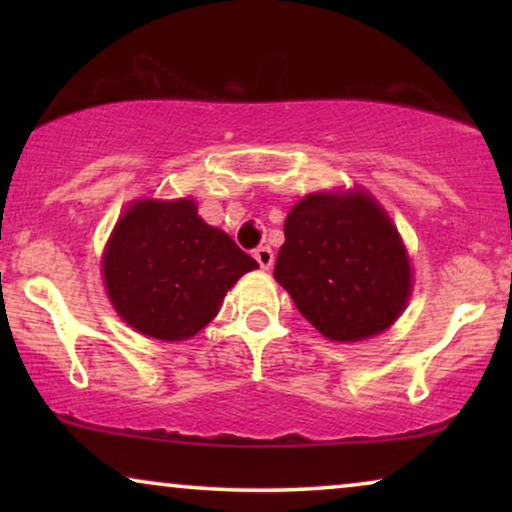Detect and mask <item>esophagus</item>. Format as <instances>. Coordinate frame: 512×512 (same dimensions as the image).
<instances>
[{"label": "esophagus", "instance_id": "1", "mask_svg": "<svg viewBox=\"0 0 512 512\" xmlns=\"http://www.w3.org/2000/svg\"><path fill=\"white\" fill-rule=\"evenodd\" d=\"M254 258H256V263L261 265L263 270H270L272 263H275V254H272L270 247H258V249H254Z\"/></svg>", "mask_w": 512, "mask_h": 512}]
</instances>
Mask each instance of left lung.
Masks as SVG:
<instances>
[{"instance_id":"1","label":"left lung","mask_w":512,"mask_h":512,"mask_svg":"<svg viewBox=\"0 0 512 512\" xmlns=\"http://www.w3.org/2000/svg\"><path fill=\"white\" fill-rule=\"evenodd\" d=\"M284 237L275 279L324 338H373L401 317L410 258L373 195L310 193L286 216Z\"/></svg>"}]
</instances>
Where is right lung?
<instances>
[{
    "mask_svg": "<svg viewBox=\"0 0 512 512\" xmlns=\"http://www.w3.org/2000/svg\"><path fill=\"white\" fill-rule=\"evenodd\" d=\"M258 263L198 216L195 200H137L125 209L102 256L109 300L149 338H193L223 296Z\"/></svg>",
    "mask_w": 512,
    "mask_h": 512,
    "instance_id": "obj_1",
    "label": "right lung"
}]
</instances>
